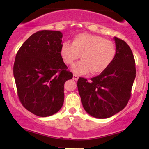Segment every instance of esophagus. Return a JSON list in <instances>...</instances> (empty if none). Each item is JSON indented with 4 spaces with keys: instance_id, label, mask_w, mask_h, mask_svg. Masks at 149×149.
<instances>
[{
    "instance_id": "34e87169",
    "label": "esophagus",
    "mask_w": 149,
    "mask_h": 149,
    "mask_svg": "<svg viewBox=\"0 0 149 149\" xmlns=\"http://www.w3.org/2000/svg\"><path fill=\"white\" fill-rule=\"evenodd\" d=\"M73 80H78V76H77V75H76V74H73Z\"/></svg>"
}]
</instances>
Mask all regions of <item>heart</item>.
I'll use <instances>...</instances> for the list:
<instances>
[{
  "label": "heart",
  "mask_w": 149,
  "mask_h": 149,
  "mask_svg": "<svg viewBox=\"0 0 149 149\" xmlns=\"http://www.w3.org/2000/svg\"><path fill=\"white\" fill-rule=\"evenodd\" d=\"M60 54L63 60L68 65H72L81 55L83 59L71 68L76 74L84 75L90 71L92 74H100L113 61L116 47L111 40L85 33L74 36L72 43L63 42Z\"/></svg>",
  "instance_id": "obj_1"
}]
</instances>
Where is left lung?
Segmentation results:
<instances>
[{"label":"left lung","instance_id":"8db88e82","mask_svg":"<svg viewBox=\"0 0 149 149\" xmlns=\"http://www.w3.org/2000/svg\"><path fill=\"white\" fill-rule=\"evenodd\" d=\"M113 39L116 54L110 66L90 81L79 78L77 84L85 111L97 118L111 117L126 107L136 77L130 47L118 38Z\"/></svg>","mask_w":149,"mask_h":149}]
</instances>
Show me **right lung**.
Here are the masks:
<instances>
[{
	"instance_id": "1",
	"label": "right lung",
	"mask_w": 149,
	"mask_h": 149,
	"mask_svg": "<svg viewBox=\"0 0 149 149\" xmlns=\"http://www.w3.org/2000/svg\"><path fill=\"white\" fill-rule=\"evenodd\" d=\"M62 33L39 31L22 44L13 67L19 99L34 115L47 117L64 104V85L73 78L60 54Z\"/></svg>"
}]
</instances>
